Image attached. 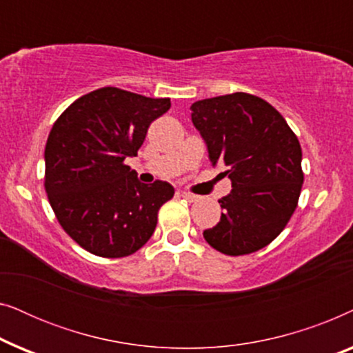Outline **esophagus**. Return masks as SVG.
Returning a JSON list of instances; mask_svg holds the SVG:
<instances>
[{
    "instance_id": "34e87169",
    "label": "esophagus",
    "mask_w": 353,
    "mask_h": 353,
    "mask_svg": "<svg viewBox=\"0 0 353 353\" xmlns=\"http://www.w3.org/2000/svg\"><path fill=\"white\" fill-rule=\"evenodd\" d=\"M178 194H180L183 199H186L188 202H194L197 199V196L191 194V192H186V191H180V192H178Z\"/></svg>"
}]
</instances>
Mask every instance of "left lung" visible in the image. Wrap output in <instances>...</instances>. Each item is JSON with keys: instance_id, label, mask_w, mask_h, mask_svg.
Returning a JSON list of instances; mask_svg holds the SVG:
<instances>
[{"instance_id": "8db88e82", "label": "left lung", "mask_w": 353, "mask_h": 353, "mask_svg": "<svg viewBox=\"0 0 353 353\" xmlns=\"http://www.w3.org/2000/svg\"><path fill=\"white\" fill-rule=\"evenodd\" d=\"M191 110L212 165H226L233 186L219 201L220 221L204 238L221 254H252L272 243L296 210L303 183L301 143L259 96H216L196 101Z\"/></svg>"}]
</instances>
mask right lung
Listing matches in <instances>:
<instances>
[{"label":"right lung","instance_id":"obj_1","mask_svg":"<svg viewBox=\"0 0 353 353\" xmlns=\"http://www.w3.org/2000/svg\"><path fill=\"white\" fill-rule=\"evenodd\" d=\"M168 98L104 86L74 101L52 125L45 148V190L62 228L88 252L127 257L141 249L175 190L144 185L125 165L138 154Z\"/></svg>","mask_w":353,"mask_h":353}]
</instances>
